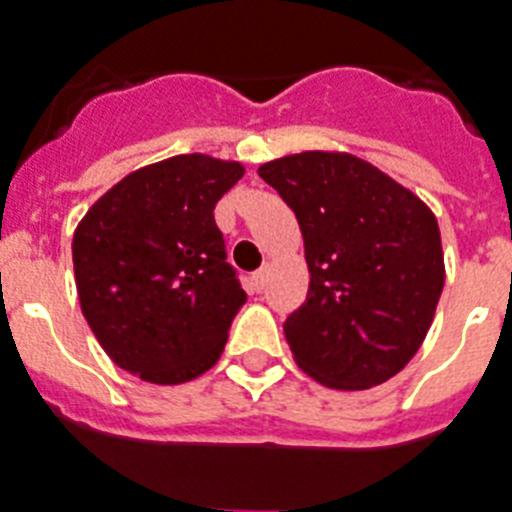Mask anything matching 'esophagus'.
Returning a JSON list of instances; mask_svg holds the SVG:
<instances>
[{"mask_svg": "<svg viewBox=\"0 0 512 512\" xmlns=\"http://www.w3.org/2000/svg\"><path fill=\"white\" fill-rule=\"evenodd\" d=\"M268 265H265V268H260V270H255V273H252V289L255 291H263L265 289V281H268Z\"/></svg>", "mask_w": 512, "mask_h": 512, "instance_id": "34e87169", "label": "esophagus"}]
</instances>
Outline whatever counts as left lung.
Listing matches in <instances>:
<instances>
[{
    "mask_svg": "<svg viewBox=\"0 0 512 512\" xmlns=\"http://www.w3.org/2000/svg\"><path fill=\"white\" fill-rule=\"evenodd\" d=\"M294 210L309 291L283 333L296 364L336 390L398 375L427 336L445 263L437 218L349 153L307 150L257 169Z\"/></svg>",
    "mask_w": 512,
    "mask_h": 512,
    "instance_id": "8db88e82",
    "label": "left lung"
}]
</instances>
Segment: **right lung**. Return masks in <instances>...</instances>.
I'll return each mask as SVG.
<instances>
[{"instance_id": "right-lung-1", "label": "right lung", "mask_w": 512, "mask_h": 512, "mask_svg": "<svg viewBox=\"0 0 512 512\" xmlns=\"http://www.w3.org/2000/svg\"><path fill=\"white\" fill-rule=\"evenodd\" d=\"M242 163L174 156L132 171L85 213L72 239L80 307L103 351L158 385L218 362L247 302L213 208Z\"/></svg>"}]
</instances>
